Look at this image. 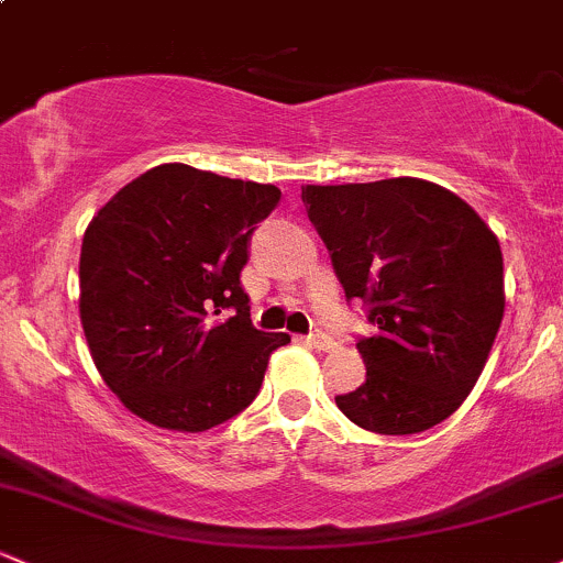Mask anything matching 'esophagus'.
Wrapping results in <instances>:
<instances>
[{"label":"esophagus","instance_id":"1","mask_svg":"<svg viewBox=\"0 0 563 563\" xmlns=\"http://www.w3.org/2000/svg\"><path fill=\"white\" fill-rule=\"evenodd\" d=\"M306 341H308V346H313L317 352H330V349H332V338L324 335V332H311Z\"/></svg>","mask_w":563,"mask_h":563}]
</instances>
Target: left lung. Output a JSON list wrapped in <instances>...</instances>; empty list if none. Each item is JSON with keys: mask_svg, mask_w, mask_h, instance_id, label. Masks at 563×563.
Returning a JSON list of instances; mask_svg holds the SVG:
<instances>
[{"mask_svg": "<svg viewBox=\"0 0 563 563\" xmlns=\"http://www.w3.org/2000/svg\"><path fill=\"white\" fill-rule=\"evenodd\" d=\"M300 196L346 300H362L376 328L356 341L365 384L338 395V408L378 434L445 421L473 391L505 313L497 235L424 179L306 185Z\"/></svg>", "mask_w": 563, "mask_h": 563, "instance_id": "8db88e82", "label": "left lung"}]
</instances>
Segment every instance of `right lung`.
Returning a JSON list of instances; mask_svg holds the SVG:
<instances>
[{
  "instance_id": "right-lung-1",
  "label": "right lung",
  "mask_w": 563,
  "mask_h": 563,
  "mask_svg": "<svg viewBox=\"0 0 563 563\" xmlns=\"http://www.w3.org/2000/svg\"><path fill=\"white\" fill-rule=\"evenodd\" d=\"M279 198L274 185L163 163L90 220L82 330L104 384L139 419L203 432L257 397L289 335L252 324L241 271Z\"/></svg>"
}]
</instances>
